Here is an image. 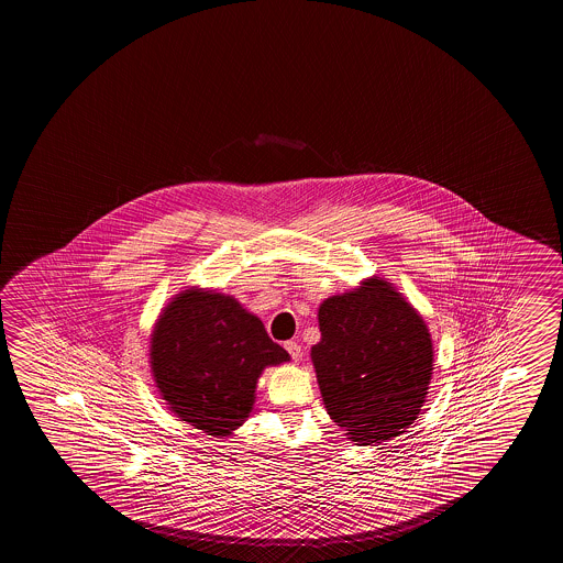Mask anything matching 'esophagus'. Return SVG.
Masks as SVG:
<instances>
[{"label": "esophagus", "instance_id": "34e87169", "mask_svg": "<svg viewBox=\"0 0 563 563\" xmlns=\"http://www.w3.org/2000/svg\"><path fill=\"white\" fill-rule=\"evenodd\" d=\"M285 350L288 351V355L292 357L295 363H298V361L302 360V350H300V345H298L296 341H286Z\"/></svg>", "mask_w": 563, "mask_h": 563}]
</instances>
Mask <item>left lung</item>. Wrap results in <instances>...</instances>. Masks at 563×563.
Listing matches in <instances>:
<instances>
[{
  "label": "left lung",
  "instance_id": "1",
  "mask_svg": "<svg viewBox=\"0 0 563 563\" xmlns=\"http://www.w3.org/2000/svg\"><path fill=\"white\" fill-rule=\"evenodd\" d=\"M318 325L322 340L310 357L333 422L360 445L405 433L432 383L433 343L422 313L373 275L325 298Z\"/></svg>",
  "mask_w": 563,
  "mask_h": 563
}]
</instances>
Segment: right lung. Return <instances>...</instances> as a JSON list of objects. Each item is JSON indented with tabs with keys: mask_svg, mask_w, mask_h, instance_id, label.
I'll use <instances>...</instances> for the list:
<instances>
[{
	"mask_svg": "<svg viewBox=\"0 0 563 563\" xmlns=\"http://www.w3.org/2000/svg\"><path fill=\"white\" fill-rule=\"evenodd\" d=\"M290 355L238 298L186 286L158 313L148 363L158 395L186 424L228 438L250 418L261 373Z\"/></svg>",
	"mask_w": 563,
	"mask_h": 563,
	"instance_id": "obj_1",
	"label": "right lung"
}]
</instances>
